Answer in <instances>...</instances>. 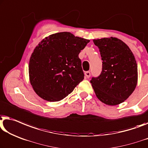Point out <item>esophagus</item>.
<instances>
[{
    "mask_svg": "<svg viewBox=\"0 0 148 148\" xmlns=\"http://www.w3.org/2000/svg\"><path fill=\"white\" fill-rule=\"evenodd\" d=\"M85 75L87 78H89L90 75H91V73H90V71H86L85 73Z\"/></svg>",
    "mask_w": 148,
    "mask_h": 148,
    "instance_id": "esophagus-1",
    "label": "esophagus"
}]
</instances>
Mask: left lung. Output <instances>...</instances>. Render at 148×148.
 Wrapping results in <instances>:
<instances>
[{"label": "left lung", "instance_id": "left-lung-1", "mask_svg": "<svg viewBox=\"0 0 148 148\" xmlns=\"http://www.w3.org/2000/svg\"><path fill=\"white\" fill-rule=\"evenodd\" d=\"M101 57L102 71L90 81L97 97L108 106L126 100L138 83V65L127 45L115 37L93 39Z\"/></svg>", "mask_w": 148, "mask_h": 148}]
</instances>
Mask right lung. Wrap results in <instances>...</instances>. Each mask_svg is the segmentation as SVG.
<instances>
[{"label":"right lung","instance_id":"add662e5","mask_svg":"<svg viewBox=\"0 0 148 148\" xmlns=\"http://www.w3.org/2000/svg\"><path fill=\"white\" fill-rule=\"evenodd\" d=\"M90 41L69 32L49 35L34 49L29 61L30 83L48 101H59L84 79L79 54Z\"/></svg>","mask_w":148,"mask_h":148}]
</instances>
